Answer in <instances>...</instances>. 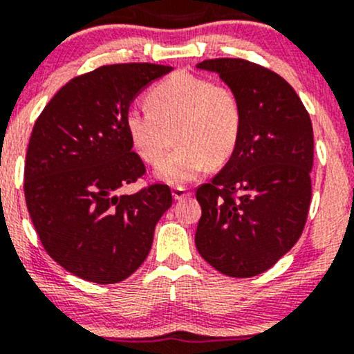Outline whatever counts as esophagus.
<instances>
[{"instance_id": "1", "label": "esophagus", "mask_w": 354, "mask_h": 354, "mask_svg": "<svg viewBox=\"0 0 354 354\" xmlns=\"http://www.w3.org/2000/svg\"><path fill=\"white\" fill-rule=\"evenodd\" d=\"M172 196H174V199H176V201H182V199H185V197L191 196V192H189L185 187H180V185H177V187L172 189Z\"/></svg>"}]
</instances>
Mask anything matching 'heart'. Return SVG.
I'll return each instance as SVG.
<instances>
[{
	"label": "heart",
	"mask_w": 354,
	"mask_h": 354,
	"mask_svg": "<svg viewBox=\"0 0 354 354\" xmlns=\"http://www.w3.org/2000/svg\"><path fill=\"white\" fill-rule=\"evenodd\" d=\"M147 104L127 113L124 128L133 150L148 165L162 162L174 133L177 148L157 170L167 184L192 182L209 163L223 165L236 150L243 104L231 86L176 74L148 93Z\"/></svg>",
	"instance_id": "heart-1"
}]
</instances>
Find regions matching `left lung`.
Returning a JSON list of instances; mask_svg holds the SVG:
<instances>
[{"mask_svg": "<svg viewBox=\"0 0 354 354\" xmlns=\"http://www.w3.org/2000/svg\"><path fill=\"white\" fill-rule=\"evenodd\" d=\"M197 67L218 72L236 91L243 130L221 172L197 187L203 214L196 246L218 272L248 279L272 268L306 226L313 123L294 87L267 67L243 59H211Z\"/></svg>", "mask_w": 354, "mask_h": 354, "instance_id": "obj_1", "label": "left lung"}]
</instances>
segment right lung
<instances>
[{
	"mask_svg": "<svg viewBox=\"0 0 354 354\" xmlns=\"http://www.w3.org/2000/svg\"><path fill=\"white\" fill-rule=\"evenodd\" d=\"M170 71L158 64L102 66L60 87L35 121L25 162L26 207L45 252L87 282L128 279L172 206L165 184L116 194L147 172L124 116L136 94Z\"/></svg>",
	"mask_w": 354,
	"mask_h": 354,
	"instance_id": "right-lung-1",
	"label": "right lung"
}]
</instances>
